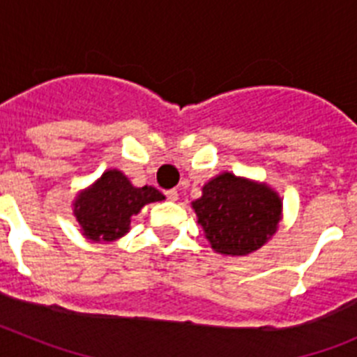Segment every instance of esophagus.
<instances>
[{
    "mask_svg": "<svg viewBox=\"0 0 357 357\" xmlns=\"http://www.w3.org/2000/svg\"><path fill=\"white\" fill-rule=\"evenodd\" d=\"M166 198H168L169 202H175V200H178V191H176V189H169V191H166Z\"/></svg>",
    "mask_w": 357,
    "mask_h": 357,
    "instance_id": "esophagus-1",
    "label": "esophagus"
}]
</instances>
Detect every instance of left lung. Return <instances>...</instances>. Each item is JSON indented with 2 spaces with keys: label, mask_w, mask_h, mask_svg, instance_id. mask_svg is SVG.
I'll return each instance as SVG.
<instances>
[{
  "label": "left lung",
  "mask_w": 357,
  "mask_h": 357,
  "mask_svg": "<svg viewBox=\"0 0 357 357\" xmlns=\"http://www.w3.org/2000/svg\"><path fill=\"white\" fill-rule=\"evenodd\" d=\"M191 206L211 247L223 255H248L261 248L282 218V202L270 185L232 173L211 178Z\"/></svg>",
  "instance_id": "8db88e82"
}]
</instances>
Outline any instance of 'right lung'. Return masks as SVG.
Segmentation results:
<instances>
[{
    "mask_svg": "<svg viewBox=\"0 0 357 357\" xmlns=\"http://www.w3.org/2000/svg\"><path fill=\"white\" fill-rule=\"evenodd\" d=\"M164 200L159 189L135 188L119 169H107L91 188L78 193L73 213L91 241H114L130 230V218L146 204Z\"/></svg>",
    "mask_w": 357,
    "mask_h": 357,
    "instance_id": "add662e5",
    "label": "right lung"
}]
</instances>
